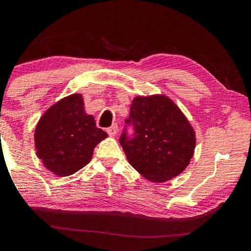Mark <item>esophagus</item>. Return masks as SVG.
I'll list each match as a JSON object with an SVG mask.
<instances>
[{"label":"esophagus","instance_id":"esophagus-1","mask_svg":"<svg viewBox=\"0 0 251 251\" xmlns=\"http://www.w3.org/2000/svg\"><path fill=\"white\" fill-rule=\"evenodd\" d=\"M118 132V126L117 125H112L111 127L107 128V133L108 135H111V137H114V135L117 134Z\"/></svg>","mask_w":251,"mask_h":251}]
</instances>
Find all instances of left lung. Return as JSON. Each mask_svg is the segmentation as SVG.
<instances>
[{
    "label": "left lung",
    "instance_id": "8db88e82",
    "mask_svg": "<svg viewBox=\"0 0 251 251\" xmlns=\"http://www.w3.org/2000/svg\"><path fill=\"white\" fill-rule=\"evenodd\" d=\"M127 123L134 126V138L127 139L124 132L120 145L132 168L144 178L164 183L188 168L195 153L196 132L169 97L137 96Z\"/></svg>",
    "mask_w": 251,
    "mask_h": 251
}]
</instances>
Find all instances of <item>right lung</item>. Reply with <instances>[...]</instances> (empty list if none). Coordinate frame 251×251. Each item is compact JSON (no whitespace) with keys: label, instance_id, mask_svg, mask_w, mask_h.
Wrapping results in <instances>:
<instances>
[{"label":"right lung","instance_id":"obj_1","mask_svg":"<svg viewBox=\"0 0 251 251\" xmlns=\"http://www.w3.org/2000/svg\"><path fill=\"white\" fill-rule=\"evenodd\" d=\"M108 134L85 111L81 94L62 98L40 118L34 133L36 155L59 177L75 174L91 162L94 148Z\"/></svg>","mask_w":251,"mask_h":251}]
</instances>
